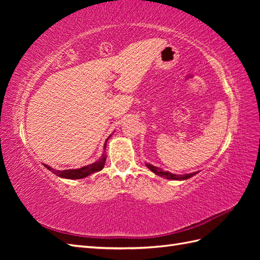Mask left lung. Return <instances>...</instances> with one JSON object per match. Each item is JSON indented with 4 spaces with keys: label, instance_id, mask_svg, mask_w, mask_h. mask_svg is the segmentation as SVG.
I'll return each instance as SVG.
<instances>
[{
    "label": "left lung",
    "instance_id": "8db88e82",
    "mask_svg": "<svg viewBox=\"0 0 260 260\" xmlns=\"http://www.w3.org/2000/svg\"><path fill=\"white\" fill-rule=\"evenodd\" d=\"M146 167L149 170H152L155 175L160 176L162 178L169 179V180H186V179L191 178V177H193V176H195L196 174H198V172H192V174H187V175L181 176V175H174V174H171V172H169V171H164L162 169H160L158 167H155V166H153V165H149V164H146Z\"/></svg>",
    "mask_w": 260,
    "mask_h": 260
}]
</instances>
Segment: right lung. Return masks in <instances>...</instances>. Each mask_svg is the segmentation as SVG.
Listing matches in <instances>:
<instances>
[{
	"instance_id": "right-lung-1",
	"label": "right lung",
	"mask_w": 260,
	"mask_h": 260,
	"mask_svg": "<svg viewBox=\"0 0 260 260\" xmlns=\"http://www.w3.org/2000/svg\"><path fill=\"white\" fill-rule=\"evenodd\" d=\"M109 137L107 138V140L105 141V144H104V152L106 149V143L108 141ZM105 161H106V154H103L102 155L101 158L93 162L91 165H88V166H84V167H81L79 169H67V170H56V169H53L52 167H50L49 165H44V167L46 169H49L50 171H52L54 175H56L60 178H65V179H72V180H76V179H82V178H85L88 177L92 174H94V172H98L100 170H102L104 168V165H105Z\"/></svg>"
}]
</instances>
